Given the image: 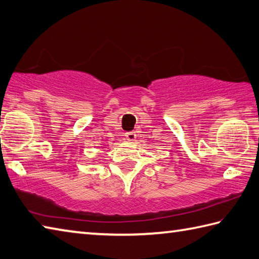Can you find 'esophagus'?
<instances>
[{"label":"esophagus","instance_id":"34e87169","mask_svg":"<svg viewBox=\"0 0 259 259\" xmlns=\"http://www.w3.org/2000/svg\"><path fill=\"white\" fill-rule=\"evenodd\" d=\"M136 133H134V131H129V133L125 134V138L128 139L129 141H134L136 140Z\"/></svg>","mask_w":259,"mask_h":259}]
</instances>
